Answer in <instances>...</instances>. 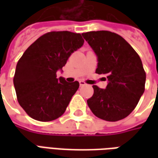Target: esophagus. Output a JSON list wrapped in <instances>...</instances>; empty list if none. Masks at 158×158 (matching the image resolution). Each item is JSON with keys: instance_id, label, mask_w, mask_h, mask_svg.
Listing matches in <instances>:
<instances>
[{"instance_id": "esophagus-1", "label": "esophagus", "mask_w": 158, "mask_h": 158, "mask_svg": "<svg viewBox=\"0 0 158 158\" xmlns=\"http://www.w3.org/2000/svg\"><path fill=\"white\" fill-rule=\"evenodd\" d=\"M86 85H87V84H86L85 81H82V80H81V81H79V85L80 86H85Z\"/></svg>"}]
</instances>
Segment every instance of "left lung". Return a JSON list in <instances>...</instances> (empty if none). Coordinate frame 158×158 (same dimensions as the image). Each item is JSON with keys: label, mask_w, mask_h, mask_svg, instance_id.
I'll return each instance as SVG.
<instances>
[{"label": "left lung", "mask_w": 158, "mask_h": 158, "mask_svg": "<svg viewBox=\"0 0 158 158\" xmlns=\"http://www.w3.org/2000/svg\"><path fill=\"white\" fill-rule=\"evenodd\" d=\"M98 57L96 70L108 80L106 89L93 85L94 94L87 100L95 115L116 122L132 113L145 91L146 72L137 52L122 36L101 30L83 33Z\"/></svg>", "instance_id": "8db88e82"}]
</instances>
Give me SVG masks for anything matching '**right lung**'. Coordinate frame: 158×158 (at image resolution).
I'll return each instance as SVG.
<instances>
[{"label":"right lung","mask_w":158,"mask_h":158,"mask_svg":"<svg viewBox=\"0 0 158 158\" xmlns=\"http://www.w3.org/2000/svg\"><path fill=\"white\" fill-rule=\"evenodd\" d=\"M80 34L52 31L30 45L19 59L13 84L19 105L32 118L49 122L65 113L79 83L56 78L73 52L80 48Z\"/></svg>","instance_id":"add662e5"}]
</instances>
